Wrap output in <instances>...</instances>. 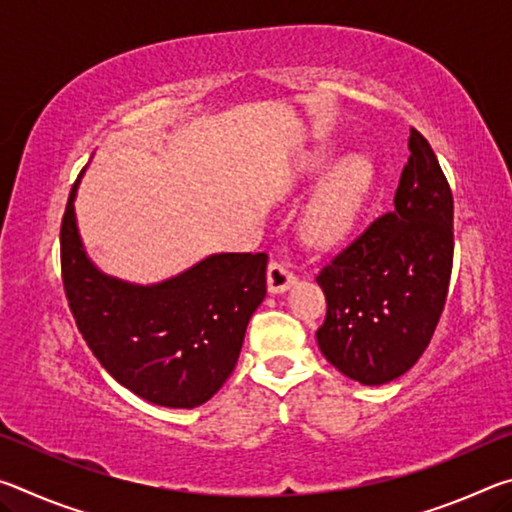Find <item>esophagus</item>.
<instances>
[{
  "label": "esophagus",
  "mask_w": 512,
  "mask_h": 512,
  "mask_svg": "<svg viewBox=\"0 0 512 512\" xmlns=\"http://www.w3.org/2000/svg\"><path fill=\"white\" fill-rule=\"evenodd\" d=\"M266 282H268V293H284L293 287V282H296V275H293L287 266L284 264H277L271 262L268 264V271H266Z\"/></svg>",
  "instance_id": "34e87169"
}]
</instances>
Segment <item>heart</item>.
Wrapping results in <instances>:
<instances>
[{
	"label": "heart",
	"instance_id": "b5f03b06",
	"mask_svg": "<svg viewBox=\"0 0 512 512\" xmlns=\"http://www.w3.org/2000/svg\"><path fill=\"white\" fill-rule=\"evenodd\" d=\"M329 155H318L309 162V171L325 169ZM372 164L361 153H350L327 171L314 198L302 216V235L311 244H334L357 221L372 187Z\"/></svg>",
	"mask_w": 512,
	"mask_h": 512
}]
</instances>
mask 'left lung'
Wrapping results in <instances>:
<instances>
[{"mask_svg": "<svg viewBox=\"0 0 512 512\" xmlns=\"http://www.w3.org/2000/svg\"><path fill=\"white\" fill-rule=\"evenodd\" d=\"M393 210L323 266V357L363 386L404 375L443 314L454 257V198L429 142L411 128Z\"/></svg>", "mask_w": 512, "mask_h": 512, "instance_id": "1", "label": "left lung"}]
</instances>
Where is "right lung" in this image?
Masks as SVG:
<instances>
[{
    "mask_svg": "<svg viewBox=\"0 0 512 512\" xmlns=\"http://www.w3.org/2000/svg\"><path fill=\"white\" fill-rule=\"evenodd\" d=\"M76 185L60 225V264L85 343L142 400L167 409L205 404L235 370L266 296V253H216L158 284L119 280L85 253Z\"/></svg>",
    "mask_w": 512,
    "mask_h": 512,
    "instance_id": "add662e5",
    "label": "right lung"
}]
</instances>
